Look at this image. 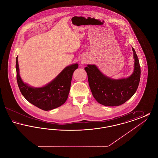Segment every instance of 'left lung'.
I'll list each match as a JSON object with an SVG mask.
<instances>
[{
    "label": "left lung",
    "mask_w": 158,
    "mask_h": 158,
    "mask_svg": "<svg viewBox=\"0 0 158 158\" xmlns=\"http://www.w3.org/2000/svg\"><path fill=\"white\" fill-rule=\"evenodd\" d=\"M135 60L134 71L127 77L114 79L104 75L95 64L85 68L92 95L99 104L108 106L125 103L135 94L140 82L141 70L139 61L132 47Z\"/></svg>",
    "instance_id": "obj_1"
}]
</instances>
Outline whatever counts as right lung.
Instances as JSON below:
<instances>
[{
  "label": "right lung",
  "instance_id": "right-lung-1",
  "mask_svg": "<svg viewBox=\"0 0 158 158\" xmlns=\"http://www.w3.org/2000/svg\"><path fill=\"white\" fill-rule=\"evenodd\" d=\"M77 68V63L68 66L50 82L35 88L23 82L19 75L18 56L16 59V79L22 95L31 104L44 111L56 108L66 101L73 73Z\"/></svg>",
  "mask_w": 158,
  "mask_h": 158
}]
</instances>
